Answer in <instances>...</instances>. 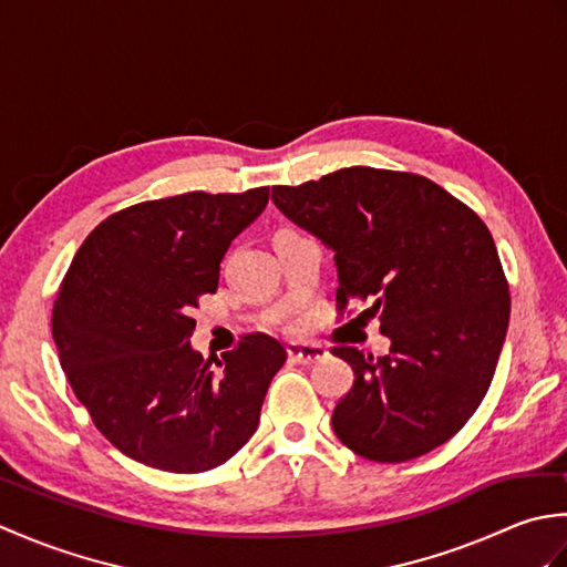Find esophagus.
Here are the masks:
<instances>
[{"label": "esophagus", "instance_id": "obj_1", "mask_svg": "<svg viewBox=\"0 0 567 567\" xmlns=\"http://www.w3.org/2000/svg\"><path fill=\"white\" fill-rule=\"evenodd\" d=\"M287 355H290L292 363L311 365L319 363V360H327L329 351L319 343H287Z\"/></svg>", "mask_w": 567, "mask_h": 567}]
</instances>
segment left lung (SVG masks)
Here are the masks:
<instances>
[{"label": "left lung", "instance_id": "8db88e82", "mask_svg": "<svg viewBox=\"0 0 567 567\" xmlns=\"http://www.w3.org/2000/svg\"><path fill=\"white\" fill-rule=\"evenodd\" d=\"M272 202L333 250L336 307L368 305L390 339L378 360L333 348L355 375L333 409L336 436L378 463L439 449L483 402L509 327L489 228L431 179L378 167L277 185Z\"/></svg>", "mask_w": 567, "mask_h": 567}]
</instances>
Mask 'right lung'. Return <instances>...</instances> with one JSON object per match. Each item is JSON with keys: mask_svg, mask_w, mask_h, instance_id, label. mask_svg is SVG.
Segmentation results:
<instances>
[{"mask_svg": "<svg viewBox=\"0 0 567 567\" xmlns=\"http://www.w3.org/2000/svg\"><path fill=\"white\" fill-rule=\"evenodd\" d=\"M270 187L141 202L104 219L72 258L53 305V341L94 426L136 463L204 473L258 429L282 343L248 333L221 358L189 343L197 299L216 292L231 240Z\"/></svg>", "mask_w": 567, "mask_h": 567, "instance_id": "add662e5", "label": "right lung"}]
</instances>
